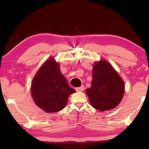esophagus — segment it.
Masks as SVG:
<instances>
[{"instance_id": "34e87169", "label": "esophagus", "mask_w": 149, "mask_h": 149, "mask_svg": "<svg viewBox=\"0 0 149 149\" xmlns=\"http://www.w3.org/2000/svg\"><path fill=\"white\" fill-rule=\"evenodd\" d=\"M84 86H81L80 87H77V88H75V90L77 91V92H82V91L84 90Z\"/></svg>"}]
</instances>
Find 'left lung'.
I'll return each instance as SVG.
<instances>
[{
	"instance_id": "left-lung-1",
	"label": "left lung",
	"mask_w": 149,
	"mask_h": 149,
	"mask_svg": "<svg viewBox=\"0 0 149 149\" xmlns=\"http://www.w3.org/2000/svg\"><path fill=\"white\" fill-rule=\"evenodd\" d=\"M92 77L86 91L92 107L101 112L116 107L123 99L124 83L112 65L104 59L95 63Z\"/></svg>"
}]
</instances>
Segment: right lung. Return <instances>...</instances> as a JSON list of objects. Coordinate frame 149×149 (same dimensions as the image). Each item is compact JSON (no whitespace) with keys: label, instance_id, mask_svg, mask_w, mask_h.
<instances>
[{"label":"right lung","instance_id":"right-lung-1","mask_svg":"<svg viewBox=\"0 0 149 149\" xmlns=\"http://www.w3.org/2000/svg\"><path fill=\"white\" fill-rule=\"evenodd\" d=\"M31 95L37 106L47 113L65 108L70 94L75 92L69 86L59 65L51 57L41 65L31 84Z\"/></svg>","mask_w":149,"mask_h":149}]
</instances>
